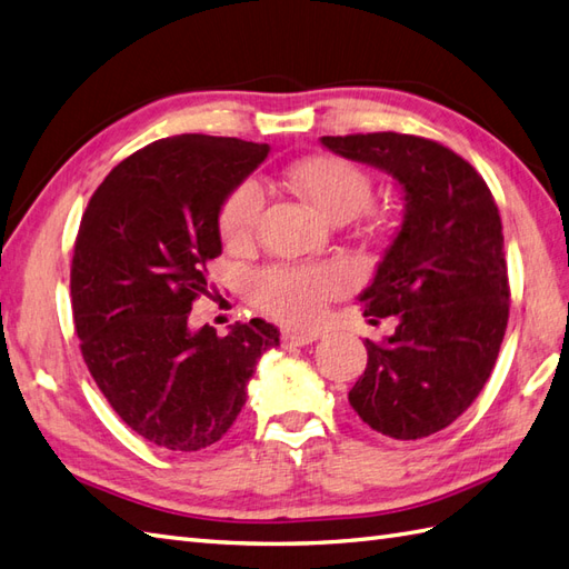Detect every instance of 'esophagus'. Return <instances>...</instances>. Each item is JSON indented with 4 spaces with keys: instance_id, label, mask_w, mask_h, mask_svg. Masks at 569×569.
Instances as JSON below:
<instances>
[{
    "instance_id": "34e87169",
    "label": "esophagus",
    "mask_w": 569,
    "mask_h": 569,
    "mask_svg": "<svg viewBox=\"0 0 569 569\" xmlns=\"http://www.w3.org/2000/svg\"><path fill=\"white\" fill-rule=\"evenodd\" d=\"M320 339V329H283L281 341L286 347H306Z\"/></svg>"
}]
</instances>
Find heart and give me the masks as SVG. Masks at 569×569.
<instances>
[{
  "label": "heart",
  "mask_w": 569,
  "mask_h": 569,
  "mask_svg": "<svg viewBox=\"0 0 569 569\" xmlns=\"http://www.w3.org/2000/svg\"><path fill=\"white\" fill-rule=\"evenodd\" d=\"M296 191L329 220H349L371 201V179L337 154H312L288 171ZM263 210V191L247 179L220 206L218 228L224 244L247 247L254 240ZM349 276L337 263L320 267H269L254 279V300L283 322L308 325L322 315L327 300L347 288Z\"/></svg>",
  "instance_id": "1"
}]
</instances>
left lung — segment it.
<instances>
[{
	"mask_svg": "<svg viewBox=\"0 0 569 569\" xmlns=\"http://www.w3.org/2000/svg\"><path fill=\"white\" fill-rule=\"evenodd\" d=\"M327 150L400 183L405 213L359 300L368 322L398 317L386 341L366 339L368 363L349 402L398 441L446 429L490 378L509 320L499 210L485 179L443 144L402 133L325 136Z\"/></svg>",
	"mask_w": 569,
	"mask_h": 569,
	"instance_id": "1",
	"label": "left lung"
}]
</instances>
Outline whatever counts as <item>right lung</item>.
Segmentation results:
<instances>
[{
	"instance_id": "add662e5",
	"label": "right lung",
	"mask_w": 569,
	"mask_h": 569,
	"mask_svg": "<svg viewBox=\"0 0 569 569\" xmlns=\"http://www.w3.org/2000/svg\"><path fill=\"white\" fill-rule=\"evenodd\" d=\"M269 144L183 133L111 169L79 222L70 290L84 363L109 405L144 441L193 453L220 441L247 402L249 378L279 329L259 320L189 327L222 254L218 216Z\"/></svg>"
}]
</instances>
